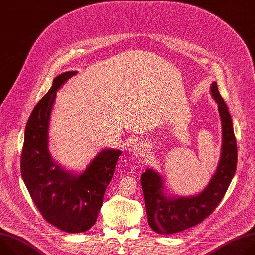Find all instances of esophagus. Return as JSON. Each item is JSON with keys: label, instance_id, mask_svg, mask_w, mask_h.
I'll return each mask as SVG.
<instances>
[{"label": "esophagus", "instance_id": "obj_1", "mask_svg": "<svg viewBox=\"0 0 255 255\" xmlns=\"http://www.w3.org/2000/svg\"><path fill=\"white\" fill-rule=\"evenodd\" d=\"M132 154L136 157H145L148 153V149L147 147L145 146L143 143H137L135 144L134 146L131 149Z\"/></svg>", "mask_w": 255, "mask_h": 255}]
</instances>
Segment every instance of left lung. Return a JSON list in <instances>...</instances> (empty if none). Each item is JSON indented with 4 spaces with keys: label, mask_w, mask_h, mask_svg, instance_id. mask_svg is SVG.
<instances>
[{
    "label": "left lung",
    "mask_w": 255,
    "mask_h": 255,
    "mask_svg": "<svg viewBox=\"0 0 255 255\" xmlns=\"http://www.w3.org/2000/svg\"><path fill=\"white\" fill-rule=\"evenodd\" d=\"M211 94L218 104L223 136L221 158L208 186L193 197H166L163 180L157 172L148 168L141 175L148 223L159 234L177 233L203 222L219 205L234 176L237 144L232 119L215 82L211 86Z\"/></svg>",
    "instance_id": "8db88e82"
}]
</instances>
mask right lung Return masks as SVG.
I'll list each match as a JSON object with an SVG mask.
<instances>
[{
    "mask_svg": "<svg viewBox=\"0 0 255 255\" xmlns=\"http://www.w3.org/2000/svg\"><path fill=\"white\" fill-rule=\"evenodd\" d=\"M77 71L53 80L48 93L35 106L25 128L21 174L44 219L68 233L89 230L97 221L120 150L104 149L85 172L72 174L56 164L48 151V126L57 90Z\"/></svg>",
    "mask_w": 255,
    "mask_h": 255,
    "instance_id": "obj_1",
    "label": "right lung"
}]
</instances>
